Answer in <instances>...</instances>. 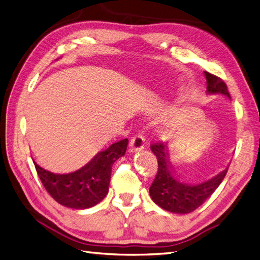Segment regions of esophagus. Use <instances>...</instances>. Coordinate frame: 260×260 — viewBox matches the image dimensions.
<instances>
[{
	"label": "esophagus",
	"mask_w": 260,
	"mask_h": 260,
	"mask_svg": "<svg viewBox=\"0 0 260 260\" xmlns=\"http://www.w3.org/2000/svg\"><path fill=\"white\" fill-rule=\"evenodd\" d=\"M144 142H145L144 136H142L141 133H139V135L135 136V137L131 139V142H130L131 150L133 152L142 151L144 149Z\"/></svg>",
	"instance_id": "34e87169"
}]
</instances>
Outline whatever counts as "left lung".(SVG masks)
Segmentation results:
<instances>
[{
	"label": "left lung",
	"instance_id": "1",
	"mask_svg": "<svg viewBox=\"0 0 260 260\" xmlns=\"http://www.w3.org/2000/svg\"><path fill=\"white\" fill-rule=\"evenodd\" d=\"M208 94H223L231 98L226 84L217 76L205 72ZM151 150L157 158L158 170L150 187L152 200L168 212L186 214L199 208L225 177L229 167L215 177L198 185H189L180 181L173 171L168 146L162 142L151 145Z\"/></svg>",
	"mask_w": 260,
	"mask_h": 260
}]
</instances>
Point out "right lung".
I'll return each instance as SVG.
<instances>
[{
	"instance_id": "right-lung-1",
	"label": "right lung",
	"mask_w": 260,
	"mask_h": 260,
	"mask_svg": "<svg viewBox=\"0 0 260 260\" xmlns=\"http://www.w3.org/2000/svg\"><path fill=\"white\" fill-rule=\"evenodd\" d=\"M127 146L128 139L120 140L97 153L85 166L69 174H54L32 162L46 190L55 201L68 208L87 209L106 197L111 167L124 155Z\"/></svg>"
}]
</instances>
